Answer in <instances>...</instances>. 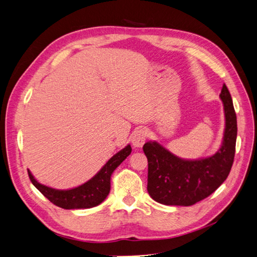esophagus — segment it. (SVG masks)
I'll list each match as a JSON object with an SVG mask.
<instances>
[{
    "instance_id": "obj_1",
    "label": "esophagus",
    "mask_w": 257,
    "mask_h": 257,
    "mask_svg": "<svg viewBox=\"0 0 257 257\" xmlns=\"http://www.w3.org/2000/svg\"><path fill=\"white\" fill-rule=\"evenodd\" d=\"M147 138H148V133L146 130L144 128L137 130L133 134V136H132V145L136 148H141L146 143Z\"/></svg>"
}]
</instances>
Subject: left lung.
<instances>
[{
  "mask_svg": "<svg viewBox=\"0 0 257 257\" xmlns=\"http://www.w3.org/2000/svg\"><path fill=\"white\" fill-rule=\"evenodd\" d=\"M220 97L225 112V131L222 147L212 157L182 160L157 142L144 145L148 159L147 190L155 201L167 206H192L211 195L226 180L235 158L237 116L225 84Z\"/></svg>",
  "mask_w": 257,
  "mask_h": 257,
  "instance_id": "left-lung-1",
  "label": "left lung"
}]
</instances>
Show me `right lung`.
I'll return each mask as SVG.
<instances>
[{
	"instance_id": "obj_1",
	"label": "right lung",
	"mask_w": 257,
	"mask_h": 257,
	"mask_svg": "<svg viewBox=\"0 0 257 257\" xmlns=\"http://www.w3.org/2000/svg\"><path fill=\"white\" fill-rule=\"evenodd\" d=\"M132 152L127 145L108 161L99 172L89 181L71 190H56L41 184L28 170L31 182L52 204L63 209H87L103 203L110 191V177L114 169L125 160Z\"/></svg>"
}]
</instances>
